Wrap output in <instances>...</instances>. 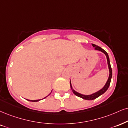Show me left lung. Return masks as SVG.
<instances>
[{
	"mask_svg": "<svg viewBox=\"0 0 128 128\" xmlns=\"http://www.w3.org/2000/svg\"><path fill=\"white\" fill-rule=\"evenodd\" d=\"M92 46H93V47H94V48H95L96 50L102 52V53H103L104 54L106 55V56L107 61H108V70H109V75H108V81H107V82L105 84V85L102 88V89H100V90L97 91V92L92 93V94H88V95L82 94H81V93L77 92V91H75V90H74V88H72V84H71V81H70V88H71L72 92H74V94H75V95H76V96H78V97H81V98H82L84 99V100H94V99L97 98V97H98L99 96L102 95V94H104V93L106 91L108 90V86H110V82H111L112 77V70L111 65H110V63L109 57H108V53H107V52H106L104 50H103L102 48H101L100 47L94 44H92Z\"/></svg>",
	"mask_w": 128,
	"mask_h": 128,
	"instance_id": "8db88e82",
	"label": "left lung"
}]
</instances>
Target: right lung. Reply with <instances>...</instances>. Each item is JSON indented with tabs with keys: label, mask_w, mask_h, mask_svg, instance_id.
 Wrapping results in <instances>:
<instances>
[{
	"label": "right lung",
	"mask_w": 128,
	"mask_h": 128,
	"mask_svg": "<svg viewBox=\"0 0 128 128\" xmlns=\"http://www.w3.org/2000/svg\"><path fill=\"white\" fill-rule=\"evenodd\" d=\"M52 91H51V92H52ZM51 92H50V94H48V96H46V97H45L44 98H42V99H44V98H46L47 97V96H49L50 95V94H51ZM26 100H27L28 101H29V102H38V101H40V100H42V99H39V100H28V99H26Z\"/></svg>",
	"instance_id": "add662e5"
}]
</instances>
